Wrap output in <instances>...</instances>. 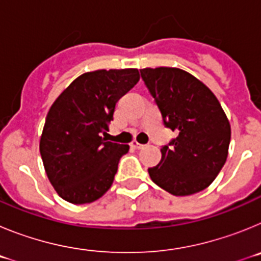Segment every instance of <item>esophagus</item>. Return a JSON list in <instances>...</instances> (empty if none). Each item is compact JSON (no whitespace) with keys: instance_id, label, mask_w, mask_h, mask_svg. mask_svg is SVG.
I'll list each match as a JSON object with an SVG mask.
<instances>
[{"instance_id":"1","label":"esophagus","mask_w":261,"mask_h":261,"mask_svg":"<svg viewBox=\"0 0 261 261\" xmlns=\"http://www.w3.org/2000/svg\"><path fill=\"white\" fill-rule=\"evenodd\" d=\"M130 146L135 147V149H142V147H144L145 145L140 144V142H137V141H136V140H133V141L130 142Z\"/></svg>"}]
</instances>
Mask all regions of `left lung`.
<instances>
[{"label":"left lung","instance_id":"8db88e82","mask_svg":"<svg viewBox=\"0 0 261 261\" xmlns=\"http://www.w3.org/2000/svg\"><path fill=\"white\" fill-rule=\"evenodd\" d=\"M162 114L177 137L161 149L162 159L147 171L151 180L175 196H190L211 186L229 154V119L212 90L179 68L141 69Z\"/></svg>","mask_w":261,"mask_h":261}]
</instances>
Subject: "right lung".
I'll return each instance as SVG.
<instances>
[{
	"label": "right lung",
	"mask_w": 261,
	"mask_h": 261,
	"mask_svg": "<svg viewBox=\"0 0 261 261\" xmlns=\"http://www.w3.org/2000/svg\"><path fill=\"white\" fill-rule=\"evenodd\" d=\"M140 80L138 69L87 71L50 106L40 136L41 159L57 195L71 204L100 199L129 145L106 141L115 106Z\"/></svg>",
	"instance_id": "add662e5"
}]
</instances>
